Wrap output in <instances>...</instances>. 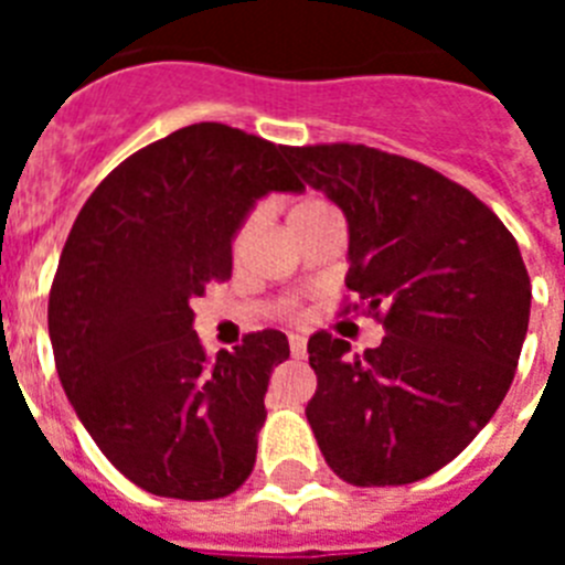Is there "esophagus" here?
Wrapping results in <instances>:
<instances>
[{"label": "esophagus", "mask_w": 565, "mask_h": 565, "mask_svg": "<svg viewBox=\"0 0 565 565\" xmlns=\"http://www.w3.org/2000/svg\"><path fill=\"white\" fill-rule=\"evenodd\" d=\"M288 344H291V356L294 359H302L306 356V337H291L288 339Z\"/></svg>", "instance_id": "obj_1"}]
</instances>
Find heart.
Instances as JSON below:
<instances>
[{"mask_svg": "<svg viewBox=\"0 0 565 565\" xmlns=\"http://www.w3.org/2000/svg\"><path fill=\"white\" fill-rule=\"evenodd\" d=\"M322 212H333L331 203H326L322 198H302V201L294 203L291 212H288V223L306 221V217H317V214H322ZM252 223H254V217H246V221L237 226V232H234V237H232V252L234 254H237L239 248H243V243H246Z\"/></svg>", "mask_w": 565, "mask_h": 565, "instance_id": "obj_1", "label": "heart"}]
</instances>
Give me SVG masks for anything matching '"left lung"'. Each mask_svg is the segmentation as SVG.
<instances>
[{"mask_svg":"<svg viewBox=\"0 0 565 565\" xmlns=\"http://www.w3.org/2000/svg\"><path fill=\"white\" fill-rule=\"evenodd\" d=\"M348 217V311L387 337L351 353L308 339L306 416L328 467L353 487H402L450 463L515 379L532 282L492 209L436 169L364 143L282 147Z\"/></svg>","mask_w":565,"mask_h":565,"instance_id":"1","label":"left lung"}]
</instances>
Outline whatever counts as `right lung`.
<instances>
[{"label": "right lung", "instance_id": "obj_1", "mask_svg": "<svg viewBox=\"0 0 565 565\" xmlns=\"http://www.w3.org/2000/svg\"><path fill=\"white\" fill-rule=\"evenodd\" d=\"M277 143L192 124L129 154L89 194L50 286L47 328L70 404L124 478L217 501L257 461L279 331L209 356L192 299L232 277V237L266 192H302Z\"/></svg>", "mask_w": 565, "mask_h": 565}]
</instances>
